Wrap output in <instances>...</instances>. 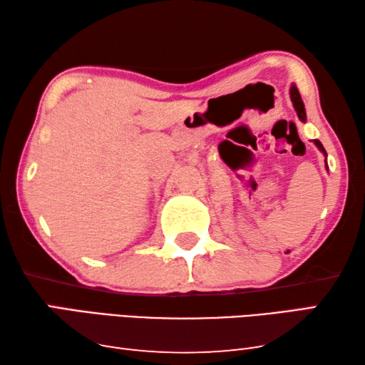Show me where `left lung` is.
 <instances>
[{
	"label": "left lung",
	"instance_id": "8db88e82",
	"mask_svg": "<svg viewBox=\"0 0 365 365\" xmlns=\"http://www.w3.org/2000/svg\"><path fill=\"white\" fill-rule=\"evenodd\" d=\"M290 101H292V103H294V108L297 111L298 118H300V121H303V123L307 121V111H304V105H303V101H302V97H300V92H298L295 84H292V88H290ZM314 145L322 151L324 156H327L326 150H324L322 143L319 140H314ZM326 168H327V163H326Z\"/></svg>",
	"mask_w": 365,
	"mask_h": 365
}]
</instances>
